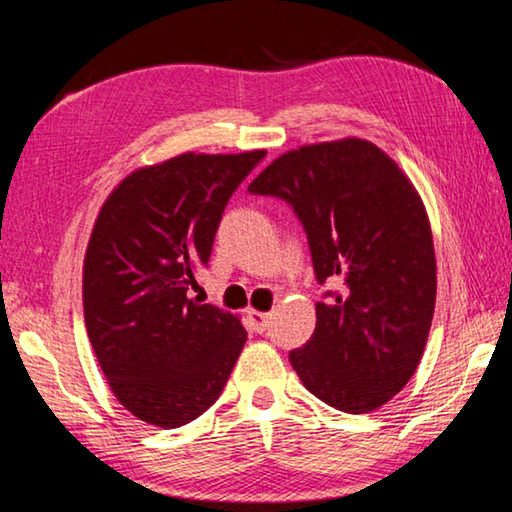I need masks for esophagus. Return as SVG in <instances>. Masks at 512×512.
Here are the masks:
<instances>
[{
	"label": "esophagus",
	"mask_w": 512,
	"mask_h": 512,
	"mask_svg": "<svg viewBox=\"0 0 512 512\" xmlns=\"http://www.w3.org/2000/svg\"><path fill=\"white\" fill-rule=\"evenodd\" d=\"M268 320H271V314H262V311H250V314H248L250 329H253V332H257V334L266 332Z\"/></svg>",
	"instance_id": "esophagus-1"
}]
</instances>
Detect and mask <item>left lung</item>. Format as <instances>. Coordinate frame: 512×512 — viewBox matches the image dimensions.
<instances>
[{
	"label": "left lung",
	"mask_w": 512,
	"mask_h": 512,
	"mask_svg": "<svg viewBox=\"0 0 512 512\" xmlns=\"http://www.w3.org/2000/svg\"><path fill=\"white\" fill-rule=\"evenodd\" d=\"M248 192L287 203L316 282L341 284L316 302L314 334L289 352L293 370L334 409L375 411L418 368L436 307V255L418 192L357 137L280 155Z\"/></svg>",
	"instance_id": "1"
}]
</instances>
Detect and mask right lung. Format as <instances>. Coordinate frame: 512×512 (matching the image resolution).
<instances>
[{
  "label": "right lung",
  "instance_id": "1",
  "mask_svg": "<svg viewBox=\"0 0 512 512\" xmlns=\"http://www.w3.org/2000/svg\"><path fill=\"white\" fill-rule=\"evenodd\" d=\"M266 158L183 153L128 176L103 203L83 264L88 336L112 393L176 429L219 400L246 343L228 311L189 298L230 196Z\"/></svg>",
  "mask_w": 512,
  "mask_h": 512
}]
</instances>
